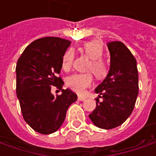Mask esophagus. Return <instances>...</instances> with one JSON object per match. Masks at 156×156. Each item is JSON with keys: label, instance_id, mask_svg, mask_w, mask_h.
I'll use <instances>...</instances> for the list:
<instances>
[{"label": "esophagus", "instance_id": "34e87169", "mask_svg": "<svg viewBox=\"0 0 156 156\" xmlns=\"http://www.w3.org/2000/svg\"><path fill=\"white\" fill-rule=\"evenodd\" d=\"M86 98H87L86 97H83V96H78V99L79 101H84Z\"/></svg>", "mask_w": 156, "mask_h": 156}]
</instances>
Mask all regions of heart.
<instances>
[{"instance_id": "obj_1", "label": "heart", "mask_w": 156, "mask_h": 156, "mask_svg": "<svg viewBox=\"0 0 156 156\" xmlns=\"http://www.w3.org/2000/svg\"><path fill=\"white\" fill-rule=\"evenodd\" d=\"M85 54L91 59L88 63V70L91 71L97 78H103L107 76L108 72V65L103 59L104 48L101 41L98 40L85 42L83 46ZM74 58V53L72 50H68L62 57V68L64 71H68L72 67ZM93 83V76L91 73H75L71 75L67 80V85L73 91L79 94H83L86 88L89 87Z\"/></svg>"}]
</instances>
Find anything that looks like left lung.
I'll return each instance as SVG.
<instances>
[{"label":"left lung","mask_w":156,"mask_h":156,"mask_svg":"<svg viewBox=\"0 0 156 156\" xmlns=\"http://www.w3.org/2000/svg\"><path fill=\"white\" fill-rule=\"evenodd\" d=\"M107 46L110 68L95 88L98 94L96 108L88 115L94 125L104 129L118 127L129 117L139 94L137 62L133 54L121 41H110Z\"/></svg>","instance_id":"1"}]
</instances>
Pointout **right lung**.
I'll return each mask as SVG.
<instances>
[{"label":"right lung","mask_w":156,"mask_h":156,"mask_svg":"<svg viewBox=\"0 0 156 156\" xmlns=\"http://www.w3.org/2000/svg\"><path fill=\"white\" fill-rule=\"evenodd\" d=\"M71 41L54 37H42L28 45L19 58L16 68V95L24 120L34 130L49 134L63 123L68 107L78 96L70 89H62L58 77L62 59ZM51 86L62 90L55 97Z\"/></svg>","instance_id":"right-lung-1"}]
</instances>
